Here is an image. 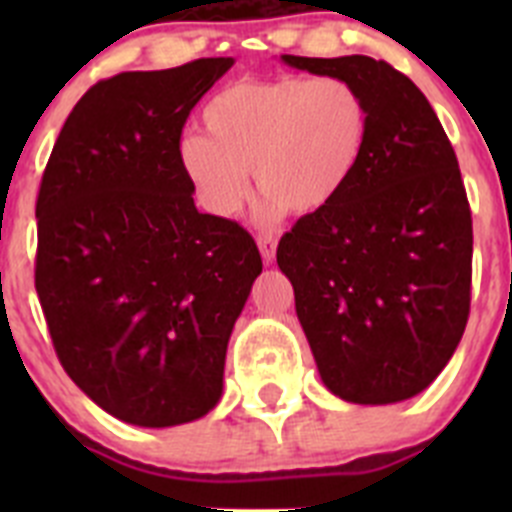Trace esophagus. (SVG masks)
I'll return each instance as SVG.
<instances>
[{
  "label": "esophagus",
  "mask_w": 512,
  "mask_h": 512,
  "mask_svg": "<svg viewBox=\"0 0 512 512\" xmlns=\"http://www.w3.org/2000/svg\"><path fill=\"white\" fill-rule=\"evenodd\" d=\"M256 243H259V251H261V259H264V264H271V261H274V256H277V243H279L277 235H259V238H256Z\"/></svg>",
  "instance_id": "1"
}]
</instances>
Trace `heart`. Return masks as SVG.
Wrapping results in <instances>:
<instances>
[{
  "label": "heart",
  "mask_w": 512,
  "mask_h": 512,
  "mask_svg": "<svg viewBox=\"0 0 512 512\" xmlns=\"http://www.w3.org/2000/svg\"><path fill=\"white\" fill-rule=\"evenodd\" d=\"M207 135L179 143V166L207 212L230 217L251 192V169L264 189L259 212L274 220L312 215L346 192L364 161L372 107L341 76H279L235 81L207 102Z\"/></svg>",
  "instance_id": "1"
}]
</instances>
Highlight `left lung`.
I'll return each instance as SVG.
<instances>
[{
	"instance_id": "1",
	"label": "left lung",
	"mask_w": 512,
	"mask_h": 512,
	"mask_svg": "<svg viewBox=\"0 0 512 512\" xmlns=\"http://www.w3.org/2000/svg\"><path fill=\"white\" fill-rule=\"evenodd\" d=\"M354 81L372 107L364 161L330 207L282 235L277 264L323 384L356 405L423 392L459 346L472 295V212L431 102L369 56H282Z\"/></svg>"
}]
</instances>
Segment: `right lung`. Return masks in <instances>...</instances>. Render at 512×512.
I'll return each instance as SVG.
<instances>
[{"mask_svg": "<svg viewBox=\"0 0 512 512\" xmlns=\"http://www.w3.org/2000/svg\"><path fill=\"white\" fill-rule=\"evenodd\" d=\"M233 66L125 71L76 102L40 182L35 289L58 361L125 423H192L223 395L233 325L261 274L241 225L194 207L189 112Z\"/></svg>", "mask_w": 512, "mask_h": 512, "instance_id": "add662e5", "label": "right lung"}]
</instances>
